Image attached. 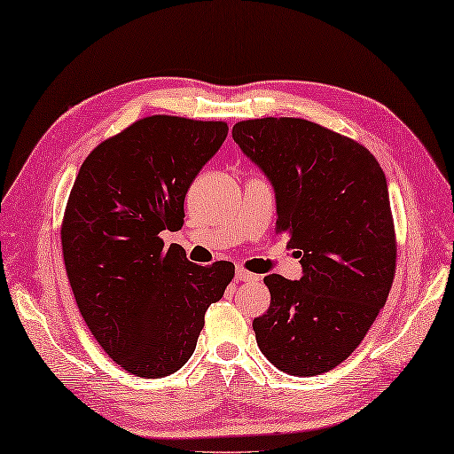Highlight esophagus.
Instances as JSON below:
<instances>
[{"mask_svg": "<svg viewBox=\"0 0 454 454\" xmlns=\"http://www.w3.org/2000/svg\"><path fill=\"white\" fill-rule=\"evenodd\" d=\"M235 278L239 280V282H256L258 280V276L256 274H253V272H248V270H245V268H237L235 270Z\"/></svg>", "mask_w": 454, "mask_h": 454, "instance_id": "1", "label": "esophagus"}]
</instances>
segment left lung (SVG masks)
Returning a JSON list of instances; mask_svg holds the SVG:
<instances>
[{"label":"left lung","instance_id":"left-lung-1","mask_svg":"<svg viewBox=\"0 0 454 454\" xmlns=\"http://www.w3.org/2000/svg\"><path fill=\"white\" fill-rule=\"evenodd\" d=\"M233 138L276 192V231L303 276L270 274V308L253 321L258 348L292 376L343 363L384 308L395 274L386 176L366 146L298 117L239 121Z\"/></svg>","mask_w":454,"mask_h":454}]
</instances>
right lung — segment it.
<instances>
[{"label": "right lung", "mask_w": 454, "mask_h": 454, "mask_svg": "<svg viewBox=\"0 0 454 454\" xmlns=\"http://www.w3.org/2000/svg\"><path fill=\"white\" fill-rule=\"evenodd\" d=\"M225 121L151 115L88 154L64 209L60 243L78 309L127 372L162 378L188 363L233 262L198 266L164 247L184 225V198L223 145Z\"/></svg>", "instance_id": "1"}]
</instances>
